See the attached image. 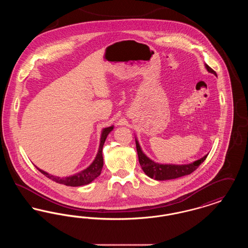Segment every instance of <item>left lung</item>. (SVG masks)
I'll return each instance as SVG.
<instances>
[{
    "instance_id": "1",
    "label": "left lung",
    "mask_w": 248,
    "mask_h": 248,
    "mask_svg": "<svg viewBox=\"0 0 248 248\" xmlns=\"http://www.w3.org/2000/svg\"><path fill=\"white\" fill-rule=\"evenodd\" d=\"M205 68L209 72H211L217 76L216 71L211 69L208 65L205 64ZM136 146H137V152L139 155V161L142 167V170L148 177L154 178L156 180L173 179V178L189 175L199 167V165L206 159L208 155L206 154L205 156L201 158L200 160H197L189 165H160L149 159L145 154L142 153L140 146L137 140H136Z\"/></svg>"
}]
</instances>
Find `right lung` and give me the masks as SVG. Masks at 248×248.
Listing matches in <instances>:
<instances>
[{"instance_id":"obj_1","label":"right lung","mask_w":248,"mask_h":248,"mask_svg":"<svg viewBox=\"0 0 248 248\" xmlns=\"http://www.w3.org/2000/svg\"><path fill=\"white\" fill-rule=\"evenodd\" d=\"M113 129V126H109L107 127L102 131V135H101V139H100V145H99V149H98V153L96 154V157L94 160V162L89 165L86 169L83 170L80 173H77L71 177H58L52 175H49L46 172L39 169L37 167V169L44 174L45 176H46L48 178L54 180L55 182L59 183V184H64L66 186H71V187H78V186H83L89 184L90 182H92L95 177H98L101 173L102 167H103V156H102V148L104 145V142L106 140L107 137L108 135V133Z\"/></svg>"}]
</instances>
